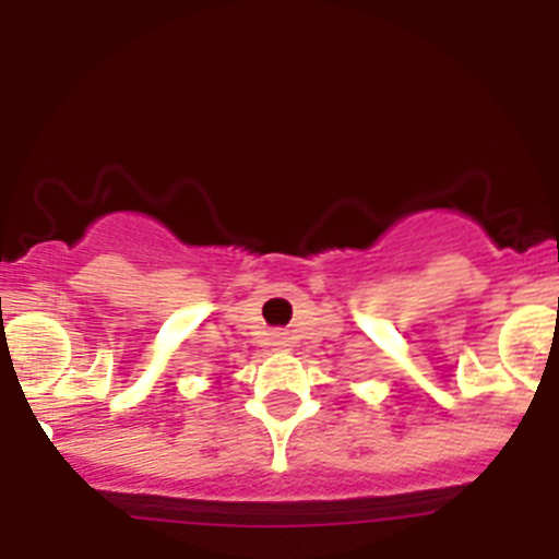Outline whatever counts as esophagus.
Wrapping results in <instances>:
<instances>
[{
  "label": "esophagus",
  "mask_w": 559,
  "mask_h": 559,
  "mask_svg": "<svg viewBox=\"0 0 559 559\" xmlns=\"http://www.w3.org/2000/svg\"><path fill=\"white\" fill-rule=\"evenodd\" d=\"M271 344H274L276 349L290 347V335H288V333H283V330H280V333H274V335H271Z\"/></svg>",
  "instance_id": "34e87169"
}]
</instances>
